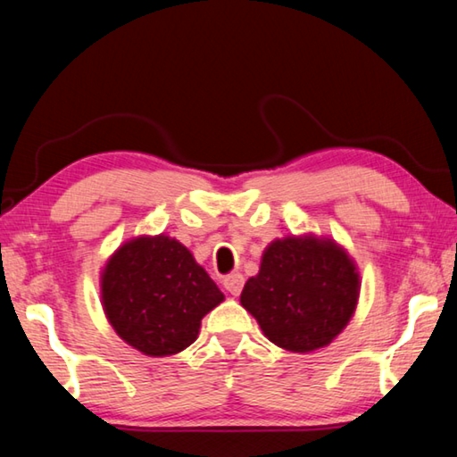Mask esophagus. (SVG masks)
Here are the masks:
<instances>
[{
  "mask_svg": "<svg viewBox=\"0 0 457 457\" xmlns=\"http://www.w3.org/2000/svg\"><path fill=\"white\" fill-rule=\"evenodd\" d=\"M223 288H226L231 296H237L244 288V276L242 274H229L223 278Z\"/></svg>",
  "mask_w": 457,
  "mask_h": 457,
  "instance_id": "34e87169",
  "label": "esophagus"
}]
</instances>
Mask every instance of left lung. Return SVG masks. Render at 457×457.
<instances>
[{"label": "left lung", "instance_id": "obj_1", "mask_svg": "<svg viewBox=\"0 0 457 457\" xmlns=\"http://www.w3.org/2000/svg\"><path fill=\"white\" fill-rule=\"evenodd\" d=\"M361 274L335 239L304 234L278 237L262 253L260 272L239 303L280 349L312 353L330 345L359 304Z\"/></svg>", "mask_w": 457, "mask_h": 457}]
</instances>
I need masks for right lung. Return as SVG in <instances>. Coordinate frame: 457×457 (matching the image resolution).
I'll use <instances>...</instances> for the list:
<instances>
[{"instance_id":"1","label":"right lung","mask_w":457,"mask_h":457,"mask_svg":"<svg viewBox=\"0 0 457 457\" xmlns=\"http://www.w3.org/2000/svg\"><path fill=\"white\" fill-rule=\"evenodd\" d=\"M226 296L179 239L137 236L100 270V303L114 332L146 357L195 343L201 319Z\"/></svg>"}]
</instances>
